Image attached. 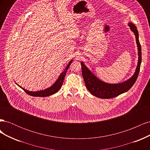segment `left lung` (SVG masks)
<instances>
[{"instance_id":"1","label":"left lung","mask_w":150,"mask_h":150,"mask_svg":"<svg viewBox=\"0 0 150 150\" xmlns=\"http://www.w3.org/2000/svg\"><path fill=\"white\" fill-rule=\"evenodd\" d=\"M128 25L131 31L134 33L138 51V62L137 69L133 76L128 80L119 84H108L104 83L97 78L84 64V63L81 62L82 75L86 87L89 90V91L95 96L102 99H109L116 97L122 93L128 91L137 79L141 63H142V48H141V45L139 41L138 32L137 27L131 22L128 24Z\"/></svg>"}]
</instances>
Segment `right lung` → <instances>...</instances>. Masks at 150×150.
Returning <instances> with one entry per match:
<instances>
[{
    "mask_svg": "<svg viewBox=\"0 0 150 150\" xmlns=\"http://www.w3.org/2000/svg\"><path fill=\"white\" fill-rule=\"evenodd\" d=\"M72 60H71L69 62V64H67V66L65 68L64 71L62 72L59 76V78L57 79V81L53 84L52 86H51V87H49V88H47L46 89L42 90V91H39L33 92V91H28V90H26L24 88L21 87V86L18 85L19 86L20 88H21L22 89H23L27 94L30 95V96H35V97H46V96H51V95H52L54 94H55L56 93H57L58 91L59 90V89L61 88V86L63 83V81H64V79L65 76H66V74L67 72V71L68 69V68H69V66L72 63Z\"/></svg>",
    "mask_w": 150,
    "mask_h": 150,
    "instance_id": "right-lung-1",
    "label": "right lung"
}]
</instances>
